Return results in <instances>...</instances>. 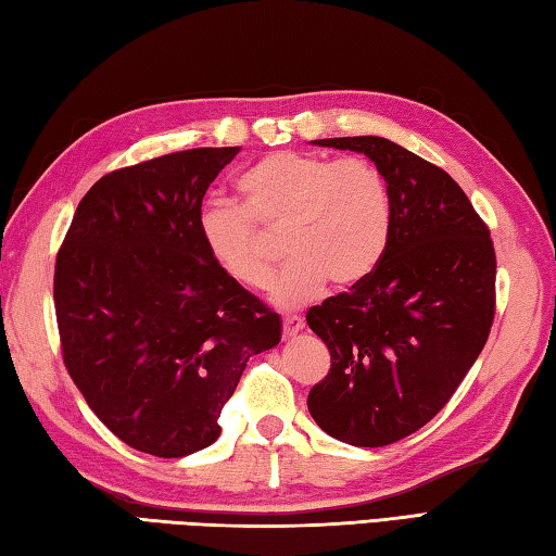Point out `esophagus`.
<instances>
[{"label": "esophagus", "mask_w": 556, "mask_h": 556, "mask_svg": "<svg viewBox=\"0 0 556 556\" xmlns=\"http://www.w3.org/2000/svg\"><path fill=\"white\" fill-rule=\"evenodd\" d=\"M302 328H304V321L300 319V316H286V319H282V333H286L288 338L298 336Z\"/></svg>", "instance_id": "obj_1"}]
</instances>
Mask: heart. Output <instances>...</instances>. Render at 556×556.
I'll return each instance as SVG.
<instances>
[{"mask_svg": "<svg viewBox=\"0 0 556 556\" xmlns=\"http://www.w3.org/2000/svg\"><path fill=\"white\" fill-rule=\"evenodd\" d=\"M242 206L213 201L199 230L213 264L237 286L262 290L286 240L290 264L270 298L282 309L302 307L331 282L350 290L367 280L387 252L391 194L377 165L362 157L276 151L249 165L237 179Z\"/></svg>", "mask_w": 556, "mask_h": 556, "instance_id": "b5f03b06", "label": "heart"}]
</instances>
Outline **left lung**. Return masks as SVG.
Listing matches in <instances>:
<instances>
[{"mask_svg": "<svg viewBox=\"0 0 556 556\" xmlns=\"http://www.w3.org/2000/svg\"><path fill=\"white\" fill-rule=\"evenodd\" d=\"M365 153L391 194V235L374 274L307 312L331 353L307 407L326 434L389 446L456 393L490 336L496 256L456 179L381 136L316 141Z\"/></svg>", "mask_w": 556, "mask_h": 556, "instance_id": "8db88e82", "label": "left lung"}]
</instances>
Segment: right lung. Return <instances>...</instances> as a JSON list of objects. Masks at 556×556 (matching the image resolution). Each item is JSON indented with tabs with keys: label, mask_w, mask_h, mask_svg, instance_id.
I'll list each match as a JSON object with an SVG mask.
<instances>
[{
	"label": "right lung",
	"mask_w": 556,
	"mask_h": 556,
	"mask_svg": "<svg viewBox=\"0 0 556 556\" xmlns=\"http://www.w3.org/2000/svg\"><path fill=\"white\" fill-rule=\"evenodd\" d=\"M237 153L189 149L100 177L56 252L64 367L112 434L157 458L211 446L249 357L280 343V316L201 240V201Z\"/></svg>",
	"instance_id": "obj_1"
}]
</instances>
